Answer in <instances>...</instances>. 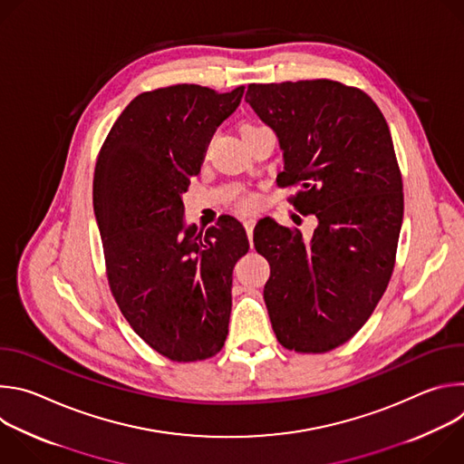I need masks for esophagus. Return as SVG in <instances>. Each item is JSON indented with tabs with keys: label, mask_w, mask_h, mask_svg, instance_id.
I'll return each mask as SVG.
<instances>
[{
	"label": "esophagus",
	"mask_w": 464,
	"mask_h": 464,
	"mask_svg": "<svg viewBox=\"0 0 464 464\" xmlns=\"http://www.w3.org/2000/svg\"><path fill=\"white\" fill-rule=\"evenodd\" d=\"M244 227H246V233H247V238H249V240H253V227H255V220H253V218L244 220Z\"/></svg>",
	"instance_id": "34e87169"
}]
</instances>
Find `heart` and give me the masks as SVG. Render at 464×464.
<instances>
[{
  "label": "heart",
  "instance_id": "heart-1",
  "mask_svg": "<svg viewBox=\"0 0 464 464\" xmlns=\"http://www.w3.org/2000/svg\"><path fill=\"white\" fill-rule=\"evenodd\" d=\"M253 204H255V202H253V198H244V200L240 202V206H242L244 209H249V208H253Z\"/></svg>",
  "mask_w": 464,
  "mask_h": 464
}]
</instances>
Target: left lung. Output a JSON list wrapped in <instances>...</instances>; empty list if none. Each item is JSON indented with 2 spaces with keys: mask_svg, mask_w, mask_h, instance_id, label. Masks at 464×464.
Returning <instances> with one entry per match:
<instances>
[{
  "mask_svg": "<svg viewBox=\"0 0 464 464\" xmlns=\"http://www.w3.org/2000/svg\"><path fill=\"white\" fill-rule=\"evenodd\" d=\"M246 102L279 140L277 179L299 185L294 206L317 218L310 240L266 218L253 231L270 262L272 328L290 351H333L365 324L392 274L404 194L389 126L367 93L326 79L249 84Z\"/></svg>",
  "mask_w": 464,
  "mask_h": 464,
  "instance_id": "left-lung-1",
  "label": "left lung"
}]
</instances>
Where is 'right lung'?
<instances>
[{"label": "right lung", "instance_id": "right-lung-1", "mask_svg": "<svg viewBox=\"0 0 464 464\" xmlns=\"http://www.w3.org/2000/svg\"><path fill=\"white\" fill-rule=\"evenodd\" d=\"M242 95L244 86L196 84L141 93L97 158L93 211L111 294L136 334L172 362L208 360L227 338L233 268L249 240L233 217L198 233L181 196Z\"/></svg>", "mask_w": 464, "mask_h": 464}]
</instances>
